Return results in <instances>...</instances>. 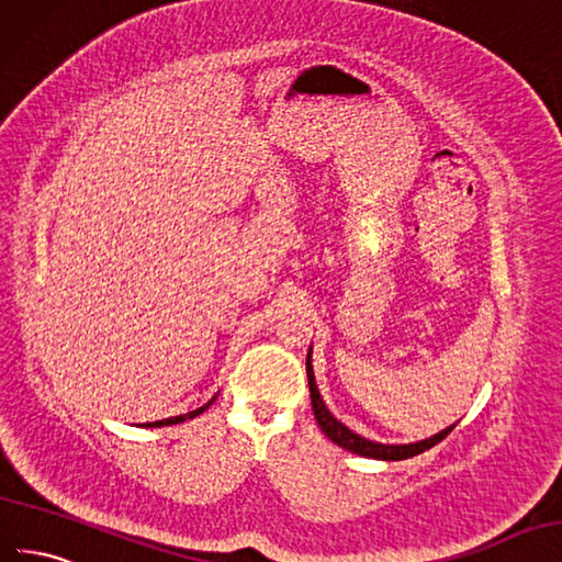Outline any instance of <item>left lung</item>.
<instances>
[{"label": "left lung", "mask_w": 562, "mask_h": 562, "mask_svg": "<svg viewBox=\"0 0 562 562\" xmlns=\"http://www.w3.org/2000/svg\"><path fill=\"white\" fill-rule=\"evenodd\" d=\"M306 372H308V389H311V405H313V412H315V419H317V426L323 428L325 436L336 442L339 447H344V450L352 452V454H360V457H370V459H383V461H403V459H409V457H416L422 454L426 450H430L432 445H438L440 440H445L447 436H450L454 424L450 428H445L440 432H436V436H430L426 440H419V442H409V445H383V442H374V440H367L362 436H358V432H352L348 426H344L336 416L327 409V405L323 403V397H319V391H317V383H315V374H313V362H311V350H308V358H306Z\"/></svg>", "instance_id": "1"}]
</instances>
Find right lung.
<instances>
[{"instance_id": "right-lung-1", "label": "right lung", "mask_w": 562, "mask_h": 562, "mask_svg": "<svg viewBox=\"0 0 562 562\" xmlns=\"http://www.w3.org/2000/svg\"><path fill=\"white\" fill-rule=\"evenodd\" d=\"M216 397H212L210 403L206 405H202V407H198V409H192V412H188V414H179V416H171V419H162V422H153V424H146V426H150V428H159V426H173V424H183L186 419H195L198 414H202L206 407H210L212 403H214Z\"/></svg>"}]
</instances>
